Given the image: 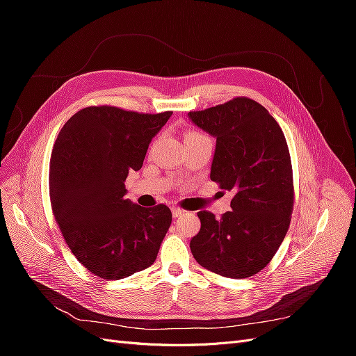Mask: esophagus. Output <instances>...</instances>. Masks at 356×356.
Returning a JSON list of instances; mask_svg holds the SVG:
<instances>
[{
	"instance_id": "1",
	"label": "esophagus",
	"mask_w": 356,
	"mask_h": 356,
	"mask_svg": "<svg viewBox=\"0 0 356 356\" xmlns=\"http://www.w3.org/2000/svg\"><path fill=\"white\" fill-rule=\"evenodd\" d=\"M184 213H186V211H184V209H179V208H177V207L172 208V215H174V218L184 217Z\"/></svg>"
}]
</instances>
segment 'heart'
I'll list each match as a JSON object with an SVG mask.
<instances>
[{"label":"heart","instance_id":"obj_1","mask_svg":"<svg viewBox=\"0 0 356 356\" xmlns=\"http://www.w3.org/2000/svg\"><path fill=\"white\" fill-rule=\"evenodd\" d=\"M195 136H203V135L199 132H195V131H190L186 134V138H195Z\"/></svg>","mask_w":356,"mask_h":356}]
</instances>
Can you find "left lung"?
<instances>
[{
  "instance_id": "8db88e82",
  "label": "left lung",
  "mask_w": 356,
  "mask_h": 356,
  "mask_svg": "<svg viewBox=\"0 0 356 356\" xmlns=\"http://www.w3.org/2000/svg\"><path fill=\"white\" fill-rule=\"evenodd\" d=\"M191 122L217 138L211 179L233 193L232 211L197 212L200 230L190 250L196 261L225 277H250L270 263L294 207L293 166L281 126L263 105L234 98Z\"/></svg>"
}]
</instances>
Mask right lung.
Here are the masks:
<instances>
[{
    "mask_svg": "<svg viewBox=\"0 0 356 356\" xmlns=\"http://www.w3.org/2000/svg\"><path fill=\"white\" fill-rule=\"evenodd\" d=\"M170 115L88 106L63 124L53 145V215L74 257L102 279L117 281L152 266L169 230L166 204L141 208L124 199V181L143 168Z\"/></svg>",
    "mask_w": 356,
    "mask_h": 356,
    "instance_id": "obj_1",
    "label": "right lung"
}]
</instances>
